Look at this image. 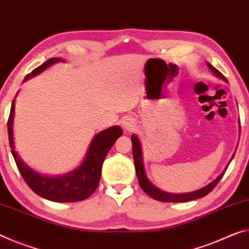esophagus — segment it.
<instances>
[{
    "label": "esophagus",
    "instance_id": "1",
    "mask_svg": "<svg viewBox=\"0 0 249 249\" xmlns=\"http://www.w3.org/2000/svg\"><path fill=\"white\" fill-rule=\"evenodd\" d=\"M121 124H122V128H124L125 131L130 132V131H133V130L136 129V122L135 120L132 119V118H125L121 121Z\"/></svg>",
    "mask_w": 249,
    "mask_h": 249
}]
</instances>
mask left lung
<instances>
[{"mask_svg":"<svg viewBox=\"0 0 249 249\" xmlns=\"http://www.w3.org/2000/svg\"><path fill=\"white\" fill-rule=\"evenodd\" d=\"M207 66L208 68L212 70L213 73H215L217 76H219L225 81H227L226 78L220 73L219 71L217 70L216 68H213L212 64H209L207 62ZM131 141H132V155H133V161H135V167H136V173H137V178H138V181H139V185L141 187V189H142L144 193L149 196L154 198L156 200H159V201H166V202H186V201H190V200H195V199H198V198H201L206 196V195H208L210 191H212L213 188H215L216 185L221 178H223L224 174L226 173L227 168L229 166V163L227 164L226 169H225L223 173H221L218 177L213 180V182H210L208 186L204 187V188H201L199 190H196V191H193V193H188V194H179V195H176V194H168V193H164V191L160 190L155 187L152 183L148 180L147 177H146V174H144V169H143V163H142V152H141V146H140V142L139 140H138V138L132 135L131 136ZM234 158V156L231 157V159ZM231 162V161H229Z\"/></svg>","mask_w":249,"mask_h":249,"instance_id":"1","label":"left lung"}]
</instances>
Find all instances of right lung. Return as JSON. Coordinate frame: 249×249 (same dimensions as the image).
Segmentation results:
<instances>
[{
	"label": "right lung",
	"instance_id": "1",
	"mask_svg": "<svg viewBox=\"0 0 249 249\" xmlns=\"http://www.w3.org/2000/svg\"><path fill=\"white\" fill-rule=\"evenodd\" d=\"M61 59L52 58L47 62L41 64L40 67L25 76V79L31 78L43 71L44 69L51 66V64L59 62ZM14 100L11 106V111L7 120V132H9V142L10 148L12 151L15 163L20 170L24 181L34 193L45 199L59 202H73L85 200L88 197L94 193L100 181L102 163L107 154L116 142V140L122 135V130L119 125H114L109 129H106L98 133L93 138L92 142L90 144L89 150L86 159L83 160L78 169L72 173L61 176V177H47L36 173L31 168H29L22 161L20 157L18 156L14 150L13 141V117H14Z\"/></svg>",
	"mask_w": 249,
	"mask_h": 249
}]
</instances>
